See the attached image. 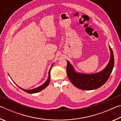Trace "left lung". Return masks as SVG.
I'll return each instance as SVG.
<instances>
[{
    "label": "left lung",
    "instance_id": "1",
    "mask_svg": "<svg viewBox=\"0 0 121 121\" xmlns=\"http://www.w3.org/2000/svg\"><path fill=\"white\" fill-rule=\"evenodd\" d=\"M110 58L109 62L103 70L95 73H83L76 71L74 67L67 61V73L73 84L79 89L92 90L97 89L105 84L109 78L114 65L113 52L109 46Z\"/></svg>",
    "mask_w": 121,
    "mask_h": 121
}]
</instances>
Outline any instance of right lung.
I'll use <instances>...</instances> for the list:
<instances>
[{
    "label": "right lung",
    "mask_w": 121,
    "mask_h": 121,
    "mask_svg": "<svg viewBox=\"0 0 121 121\" xmlns=\"http://www.w3.org/2000/svg\"><path fill=\"white\" fill-rule=\"evenodd\" d=\"M54 65V63H53V64L52 65H51V68L50 69V70H49V71H48V79H47V80L45 81V82L43 84H42V85H40V86L39 87H37L36 88H35V89H31V90H26V89H22V88L19 87V86H18L17 84H15L18 87H19V88H20L21 90H23V91H24V92H27L28 93H30V94H32V93H37V92H40L42 91V90H43V89H44L45 88H46L48 86V85L49 83H50V78H51V76H50V71H51V68H52V67L53 66V65Z\"/></svg>",
    "instance_id": "add662e5"
}]
</instances>
